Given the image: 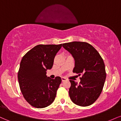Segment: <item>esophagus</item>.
<instances>
[{
    "mask_svg": "<svg viewBox=\"0 0 121 121\" xmlns=\"http://www.w3.org/2000/svg\"><path fill=\"white\" fill-rule=\"evenodd\" d=\"M61 80H62V81L63 82V81H66V79L65 78V77H61Z\"/></svg>",
    "mask_w": 121,
    "mask_h": 121,
    "instance_id": "obj_1",
    "label": "esophagus"
}]
</instances>
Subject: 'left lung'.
Segmentation results:
<instances>
[{
  "mask_svg": "<svg viewBox=\"0 0 121 121\" xmlns=\"http://www.w3.org/2000/svg\"><path fill=\"white\" fill-rule=\"evenodd\" d=\"M62 47L74 58L73 73L82 75L79 84L70 80L69 97L76 105L89 106L100 95L105 84L106 73L103 59L92 45L86 42L64 43Z\"/></svg>",
  "mask_w": 121,
  "mask_h": 121,
  "instance_id": "obj_1",
  "label": "left lung"
}]
</instances>
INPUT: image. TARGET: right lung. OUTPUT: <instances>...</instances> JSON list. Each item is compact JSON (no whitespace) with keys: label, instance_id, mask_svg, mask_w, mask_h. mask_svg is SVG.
<instances>
[{"label":"right lung","instance_id":"1","mask_svg":"<svg viewBox=\"0 0 121 121\" xmlns=\"http://www.w3.org/2000/svg\"><path fill=\"white\" fill-rule=\"evenodd\" d=\"M62 47L59 45L40 44L29 51L22 58L17 77L20 91L27 102L36 108L48 106L55 100L61 78L51 79L47 76L56 53Z\"/></svg>","mask_w":121,"mask_h":121}]
</instances>
